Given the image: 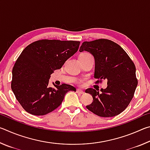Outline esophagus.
Segmentation results:
<instances>
[{
    "instance_id": "34e87169",
    "label": "esophagus",
    "mask_w": 150,
    "mask_h": 150,
    "mask_svg": "<svg viewBox=\"0 0 150 150\" xmlns=\"http://www.w3.org/2000/svg\"><path fill=\"white\" fill-rule=\"evenodd\" d=\"M77 93H79V94H81V95H82V94H84V91H83L82 90H81V89H77Z\"/></svg>"
}]
</instances>
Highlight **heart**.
Listing matches in <instances>:
<instances>
[{
    "label": "heart",
    "mask_w": 150,
    "mask_h": 150,
    "mask_svg": "<svg viewBox=\"0 0 150 150\" xmlns=\"http://www.w3.org/2000/svg\"><path fill=\"white\" fill-rule=\"evenodd\" d=\"M87 54H88V53H83V54L81 55H87Z\"/></svg>",
    "instance_id": "heart-1"
}]
</instances>
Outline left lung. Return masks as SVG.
I'll return each mask as SVG.
<instances>
[{"mask_svg":"<svg viewBox=\"0 0 150 150\" xmlns=\"http://www.w3.org/2000/svg\"><path fill=\"white\" fill-rule=\"evenodd\" d=\"M84 51L95 58L94 77L99 79L96 83L106 79L108 85L101 93L87 88L85 93L92 95L93 101L86 107L101 117L119 115L130 104L138 85L135 65L120 45L109 40L84 42L79 52Z\"/></svg>","mask_w":150,"mask_h":150,"instance_id":"obj_1","label":"left lung"}]
</instances>
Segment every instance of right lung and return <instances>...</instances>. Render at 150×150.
I'll list each match as a JSON object with an SVG mask.
<instances>
[{
	"instance_id": "right-lung-1",
	"label": "right lung",
	"mask_w": 150,
	"mask_h": 150,
	"mask_svg": "<svg viewBox=\"0 0 150 150\" xmlns=\"http://www.w3.org/2000/svg\"><path fill=\"white\" fill-rule=\"evenodd\" d=\"M80 42L42 40L25 48L12 69L11 88L17 100L28 112L47 115L60 106L65 94L76 91L71 85L48 87L51 74L62 68L77 52Z\"/></svg>"
}]
</instances>
